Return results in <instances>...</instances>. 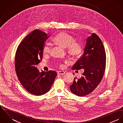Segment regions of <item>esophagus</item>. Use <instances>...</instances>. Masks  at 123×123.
Wrapping results in <instances>:
<instances>
[{"label":"esophagus","mask_w":123,"mask_h":123,"mask_svg":"<svg viewBox=\"0 0 123 123\" xmlns=\"http://www.w3.org/2000/svg\"><path fill=\"white\" fill-rule=\"evenodd\" d=\"M65 73V71H58V72H57V74H58V75H64Z\"/></svg>","instance_id":"esophagus-1"}]
</instances>
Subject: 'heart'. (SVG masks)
Returning <instances> with one entry per match:
<instances>
[{"instance_id":"obj_1","label":"heart","mask_w":123,"mask_h":123,"mask_svg":"<svg viewBox=\"0 0 123 123\" xmlns=\"http://www.w3.org/2000/svg\"><path fill=\"white\" fill-rule=\"evenodd\" d=\"M53 43L57 45L66 49V51L70 58L76 59L79 58L83 52L82 44L72 35L65 33L61 32L55 35L53 38ZM52 50L51 46L48 43H44L43 47V51L45 55L50 54ZM60 66L62 67L63 65L60 63Z\"/></svg>"}]
</instances>
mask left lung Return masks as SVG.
<instances>
[{"label": "left lung", "instance_id": "1", "mask_svg": "<svg viewBox=\"0 0 123 123\" xmlns=\"http://www.w3.org/2000/svg\"><path fill=\"white\" fill-rule=\"evenodd\" d=\"M106 54L103 44L96 34H92L87 40L84 52L77 61L72 70L84 69L80 78H74L70 85L71 91L83 97L91 93L101 82L105 72Z\"/></svg>", "mask_w": 123, "mask_h": 123}]
</instances>
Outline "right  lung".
Listing matches in <instances>:
<instances>
[{
  "label": "right lung",
  "instance_id": "1",
  "mask_svg": "<svg viewBox=\"0 0 123 123\" xmlns=\"http://www.w3.org/2000/svg\"><path fill=\"white\" fill-rule=\"evenodd\" d=\"M48 35L36 29L27 35L18 46L15 56V69L18 79L28 92L43 95L51 88L57 76L55 71L40 72L36 66L42 60L43 47Z\"/></svg>",
  "mask_w": 123,
  "mask_h": 123
}]
</instances>
